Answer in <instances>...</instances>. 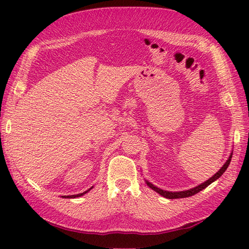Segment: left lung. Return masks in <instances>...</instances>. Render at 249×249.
Wrapping results in <instances>:
<instances>
[{"instance_id":"left-lung-1","label":"left lung","mask_w":249,"mask_h":249,"mask_svg":"<svg viewBox=\"0 0 249 249\" xmlns=\"http://www.w3.org/2000/svg\"><path fill=\"white\" fill-rule=\"evenodd\" d=\"M231 157H232V153L230 154L228 160H227L225 162V165L221 167L219 169L218 172H216L214 176L212 178H210L208 181H205L203 183H201L200 185H198V186H196L192 189H188V190H183V192H168V190H162L160 188H158L156 186H154L152 183H150L149 181H145L147 186H149L150 188H152L153 190H155L156 193H158L160 195H161L162 197L165 198H168V199H178V198H186V197H190V196H194L196 194H198L199 192H201V190L204 189L205 187H208L210 184H212L213 182H215L216 179L219 178L221 177V174H223L226 170L227 168H228V166L230 165V161H231Z\"/></svg>"}]
</instances>
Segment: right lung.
Returning a JSON list of instances; mask_svg holds the SVG:
<instances>
[{"mask_svg":"<svg viewBox=\"0 0 249 249\" xmlns=\"http://www.w3.org/2000/svg\"><path fill=\"white\" fill-rule=\"evenodd\" d=\"M92 189V187L89 188V190H91ZM89 190H87V192H84V193H82V194H78V195H71V196H63V198H76V197H81V196H83L84 194H87Z\"/></svg>","mask_w":249,"mask_h":249,"instance_id":"obj_1","label":"right lung"}]
</instances>
